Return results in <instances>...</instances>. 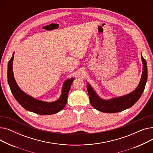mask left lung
<instances>
[{"mask_svg": "<svg viewBox=\"0 0 153 153\" xmlns=\"http://www.w3.org/2000/svg\"><path fill=\"white\" fill-rule=\"evenodd\" d=\"M141 59L143 62V72L140 84L137 88L129 94L105 100L100 98L92 87L87 83V91L92 106L99 111L108 114L122 111L131 107L141 97L148 79L147 62L142 56Z\"/></svg>", "mask_w": 153, "mask_h": 153, "instance_id": "1", "label": "left lung"}]
</instances>
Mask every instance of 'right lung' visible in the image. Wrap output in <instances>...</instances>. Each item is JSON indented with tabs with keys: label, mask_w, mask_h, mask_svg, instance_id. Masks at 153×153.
I'll use <instances>...</instances> for the list:
<instances>
[{
	"label": "right lung",
	"mask_w": 153,
	"mask_h": 153,
	"mask_svg": "<svg viewBox=\"0 0 153 153\" xmlns=\"http://www.w3.org/2000/svg\"><path fill=\"white\" fill-rule=\"evenodd\" d=\"M13 57L14 53H13L11 59L8 63V83H9L13 95L17 101L20 104L21 106L28 111L43 115H53L62 110V108L66 105L69 91L74 79L71 78L70 79H68L64 82L62 94L60 98L58 100L53 102H45L36 100L23 92L20 89L17 84L16 83L13 77L12 69Z\"/></svg>",
	"instance_id": "right-lung-1"
}]
</instances>
